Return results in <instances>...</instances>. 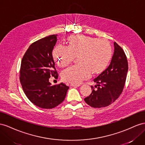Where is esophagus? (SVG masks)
<instances>
[{
    "label": "esophagus",
    "instance_id": "1",
    "mask_svg": "<svg viewBox=\"0 0 145 145\" xmlns=\"http://www.w3.org/2000/svg\"><path fill=\"white\" fill-rule=\"evenodd\" d=\"M70 86L72 87H79L81 85L80 84H70Z\"/></svg>",
    "mask_w": 145,
    "mask_h": 145
}]
</instances>
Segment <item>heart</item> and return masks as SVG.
<instances>
[{"label":"heart","mask_w":145,"mask_h":145,"mask_svg":"<svg viewBox=\"0 0 145 145\" xmlns=\"http://www.w3.org/2000/svg\"><path fill=\"white\" fill-rule=\"evenodd\" d=\"M112 47L106 39L86 36H73L69 39V45L59 44L52 52L53 59L60 67H65L79 56L80 64L64 69L61 73L63 81L78 84L88 79L93 72L103 71L112 57Z\"/></svg>","instance_id":"b5f03b06"}]
</instances>
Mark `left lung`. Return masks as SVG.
<instances>
[{"mask_svg": "<svg viewBox=\"0 0 145 145\" xmlns=\"http://www.w3.org/2000/svg\"><path fill=\"white\" fill-rule=\"evenodd\" d=\"M114 52L110 63L93 80L97 84L91 86L92 92L84 98L87 104L95 108L105 107L113 103L121 94L128 70L127 57L123 48L114 42Z\"/></svg>", "mask_w": 145, "mask_h": 145, "instance_id": "obj_1", "label": "left lung"}]
</instances>
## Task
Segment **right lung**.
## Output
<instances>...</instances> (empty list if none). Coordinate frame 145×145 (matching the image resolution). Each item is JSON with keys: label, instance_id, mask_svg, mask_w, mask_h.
Returning a JSON list of instances; mask_svg holds the SVG:
<instances>
[{"label": "right lung", "instance_id": "1", "mask_svg": "<svg viewBox=\"0 0 145 145\" xmlns=\"http://www.w3.org/2000/svg\"><path fill=\"white\" fill-rule=\"evenodd\" d=\"M57 35L45 37L31 44L22 57L19 79L31 103L43 109H52L63 102L69 89L64 83L52 86L49 78L57 79L52 51Z\"/></svg>", "mask_w": 145, "mask_h": 145}]
</instances>
